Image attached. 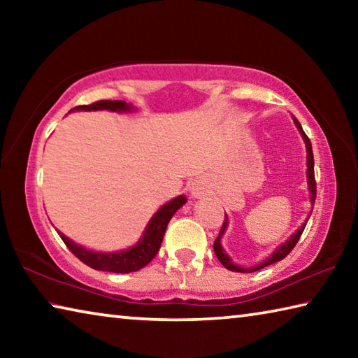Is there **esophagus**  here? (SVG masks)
I'll use <instances>...</instances> for the list:
<instances>
[{
    "label": "esophagus",
    "mask_w": 358,
    "mask_h": 358,
    "mask_svg": "<svg viewBox=\"0 0 358 358\" xmlns=\"http://www.w3.org/2000/svg\"><path fill=\"white\" fill-rule=\"evenodd\" d=\"M191 192L194 197H197V196H201V194H203V187L201 185H192Z\"/></svg>",
    "instance_id": "esophagus-1"
}]
</instances>
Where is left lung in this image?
I'll list each match as a JSON object with an SVG mask.
<instances>
[{"label": "left lung", "mask_w": 358, "mask_h": 358, "mask_svg": "<svg viewBox=\"0 0 358 358\" xmlns=\"http://www.w3.org/2000/svg\"><path fill=\"white\" fill-rule=\"evenodd\" d=\"M294 123H295L296 128H299L300 134H301V137H303V141H305V143H306V153H308V156H306L308 189H310V192H311V203L314 205V201H316V178H314V156H313V147H311L310 138H308V136L305 134V131L301 129V124L299 123V120H296L295 117H294ZM311 213H313V210L310 211V215H308L306 221L303 222V226H301L299 230H296V232L286 241V243L281 245L280 248H276V251H273V254H271V256H270L268 259H266V260H264L262 264H259V265H256V266H251V268H243V266L235 265V264L232 262V260H230V257L227 256V254L224 252V250H222V246H221V237H222V234L226 232V229H227V215H226V220H224V222H222V227H221V230H220V235H217V238L215 240V245H213V250H215L216 257L220 259V262H221L224 266H226L227 270H230V271H238V273H251V271H257V270H260V268H264V266H268V265L275 264V262H280V260H282L284 257L287 256V254H289L290 251L294 250V246L296 245V241L300 240L303 230H305V227H306V222H308V220H310Z\"/></svg>", "instance_id": "obj_1"}]
</instances>
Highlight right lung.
Masks as SVG:
<instances>
[{
    "label": "right lung",
    "mask_w": 358,
    "mask_h": 358,
    "mask_svg": "<svg viewBox=\"0 0 358 358\" xmlns=\"http://www.w3.org/2000/svg\"><path fill=\"white\" fill-rule=\"evenodd\" d=\"M132 106L126 104V101H98L90 106H78L72 110H110V112H128ZM186 203L185 196L175 197L173 201L167 202L166 205L156 211L151 217L147 229H145L143 237L138 240V243L131 246L129 250L120 252H96L90 251L87 248L74 243L66 235L58 230V235L64 241V245L69 248V251L74 254L77 259H80L83 264L92 266L94 270L101 271H112V273H131L143 268L145 265L150 264L157 254L164 238L167 224L175 211L183 207Z\"/></svg>",
    "instance_id": "right-lung-1"
}]
</instances>
